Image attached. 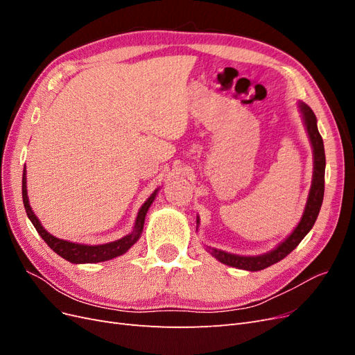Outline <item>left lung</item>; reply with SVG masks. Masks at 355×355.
Instances as JSON below:
<instances>
[{
  "mask_svg": "<svg viewBox=\"0 0 355 355\" xmlns=\"http://www.w3.org/2000/svg\"><path fill=\"white\" fill-rule=\"evenodd\" d=\"M299 111H300V115H302V121L305 124L311 146H313V157H314L313 182H311V189L306 198L302 218H300L296 228L292 231V234H290L287 239H284L275 247V249L266 252L263 254L241 256V254L228 253V252H223L220 249H214V247L207 245L206 250L213 257H216L219 262L232 268H239V270H245L252 272L265 270V268L284 259L290 252H293L297 247V244L302 241L305 235L311 231V228L314 227L321 209V204H323V197H324V170H326L324 144H323V137H321L318 132L317 116L313 112V110H311L306 103L299 102ZM198 225H200V218L197 216V230H198Z\"/></svg>",
  "mask_w": 355,
  "mask_h": 355,
  "instance_id": "obj_1",
  "label": "left lung"
}]
</instances>
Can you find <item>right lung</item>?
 I'll return each mask as SVG.
<instances>
[{
    "label": "right lung",
    "instance_id": "add662e5",
    "mask_svg": "<svg viewBox=\"0 0 355 355\" xmlns=\"http://www.w3.org/2000/svg\"><path fill=\"white\" fill-rule=\"evenodd\" d=\"M159 188H157L151 194V197H149L142 204V207L139 209L136 220H135V227L130 234H127L125 237L111 243L90 245V244H80V243H72L68 240L58 239L55 235H51L47 230H44L40 219L35 216L34 210H32L29 206L28 189H26V166L24 167V176H22V198H24V206L29 220L32 222V225H34L35 230L41 235V239L47 243L50 249L55 253H58L60 257H63V259L69 261L71 263H98V262L111 261L116 256L124 254L139 239H141L148 209L151 207V204L155 200Z\"/></svg>",
    "mask_w": 355,
    "mask_h": 355
}]
</instances>
